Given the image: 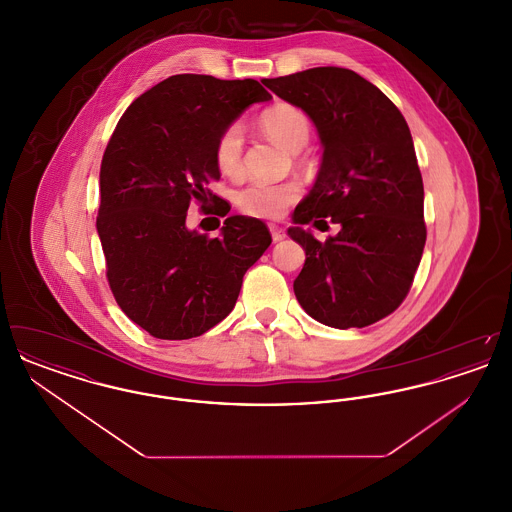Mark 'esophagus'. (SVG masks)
Here are the masks:
<instances>
[{
	"mask_svg": "<svg viewBox=\"0 0 512 512\" xmlns=\"http://www.w3.org/2000/svg\"><path fill=\"white\" fill-rule=\"evenodd\" d=\"M268 228H270V234H272V240H274V242H282V240L286 238V230H284L282 226H278V224H270Z\"/></svg>",
	"mask_w": 512,
	"mask_h": 512,
	"instance_id": "1",
	"label": "esophagus"
}]
</instances>
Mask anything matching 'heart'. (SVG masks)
<instances>
[{
    "label": "heart",
    "mask_w": 512,
    "mask_h": 512,
    "mask_svg": "<svg viewBox=\"0 0 512 512\" xmlns=\"http://www.w3.org/2000/svg\"><path fill=\"white\" fill-rule=\"evenodd\" d=\"M261 128L270 140L290 151H299L311 138V121L305 111L290 103H278L261 115ZM244 134L238 124L220 132L215 146V161L220 172L238 174L242 171ZM301 197V186L293 180L268 184L251 182L236 194L240 211L257 219H278Z\"/></svg>",
    "instance_id": "obj_1"
}]
</instances>
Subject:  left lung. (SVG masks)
<instances>
[{
  "label": "left lung",
  "instance_id": "8db88e82",
  "mask_svg": "<svg viewBox=\"0 0 512 512\" xmlns=\"http://www.w3.org/2000/svg\"><path fill=\"white\" fill-rule=\"evenodd\" d=\"M263 84L311 117L324 147L317 182L288 230L305 249L295 297L326 326L365 328L403 303L426 244L411 130L384 92L349 69L317 67ZM326 218L341 224L326 243L300 228Z\"/></svg>",
  "mask_w": 512,
  "mask_h": 512
}]
</instances>
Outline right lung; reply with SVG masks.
Returning a JSON list of instances; mask_svg holds the SVG:
<instances>
[{
	"instance_id": "obj_1",
	"label": "right lung",
	"mask_w": 512,
	"mask_h": 512,
	"mask_svg": "<svg viewBox=\"0 0 512 512\" xmlns=\"http://www.w3.org/2000/svg\"><path fill=\"white\" fill-rule=\"evenodd\" d=\"M270 98L253 78L174 74L132 101L105 147L96 226L107 280L153 338L190 340L228 317L272 242L263 220L228 217L230 205L207 190L220 178V132ZM211 200L225 217L219 239L185 226L189 205Z\"/></svg>"
}]
</instances>
